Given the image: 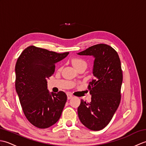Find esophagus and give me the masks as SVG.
<instances>
[{"mask_svg":"<svg viewBox=\"0 0 146 146\" xmlns=\"http://www.w3.org/2000/svg\"><path fill=\"white\" fill-rule=\"evenodd\" d=\"M72 97H73L72 95L70 94H67V98H68V100H70V99H71Z\"/></svg>","mask_w":146,"mask_h":146,"instance_id":"1","label":"esophagus"}]
</instances>
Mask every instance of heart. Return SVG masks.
<instances>
[{
  "mask_svg": "<svg viewBox=\"0 0 146 146\" xmlns=\"http://www.w3.org/2000/svg\"><path fill=\"white\" fill-rule=\"evenodd\" d=\"M71 63H72L73 66L75 68V69L82 66H87V63H86V61L79 58H73V60H71Z\"/></svg>",
  "mask_w": 146,
  "mask_h": 146,
  "instance_id": "heart-1",
  "label": "heart"
}]
</instances>
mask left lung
I'll use <instances>...</instances> for the list:
<instances>
[{"mask_svg": "<svg viewBox=\"0 0 146 146\" xmlns=\"http://www.w3.org/2000/svg\"><path fill=\"white\" fill-rule=\"evenodd\" d=\"M78 54L95 58V78L88 86L92 101L88 103L82 100L78 115L86 127L98 131L109 123L119 106L123 80L120 60L117 51L105 44L92 46Z\"/></svg>", "mask_w": 146, "mask_h": 146, "instance_id": "1", "label": "left lung"}]
</instances>
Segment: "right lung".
Masks as SVG:
<instances>
[{"instance_id": "1", "label": "right lung", "mask_w": 146, "mask_h": 146, "mask_svg": "<svg viewBox=\"0 0 146 146\" xmlns=\"http://www.w3.org/2000/svg\"><path fill=\"white\" fill-rule=\"evenodd\" d=\"M69 52L57 53L30 46L22 52L15 64V90L23 112L34 126L46 129L61 115L67 100L64 92H49L46 79L54 72L55 64Z\"/></svg>"}]
</instances>
